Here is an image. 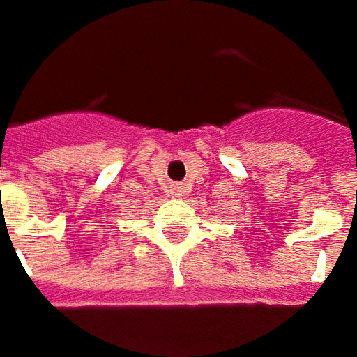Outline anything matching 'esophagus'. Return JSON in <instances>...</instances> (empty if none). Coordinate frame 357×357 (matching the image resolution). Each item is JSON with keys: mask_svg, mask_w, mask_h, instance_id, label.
I'll use <instances>...</instances> for the list:
<instances>
[{"mask_svg": "<svg viewBox=\"0 0 357 357\" xmlns=\"http://www.w3.org/2000/svg\"><path fill=\"white\" fill-rule=\"evenodd\" d=\"M171 188H173V195L175 197H182L186 193V186L184 184H173Z\"/></svg>", "mask_w": 357, "mask_h": 357, "instance_id": "1", "label": "esophagus"}]
</instances>
